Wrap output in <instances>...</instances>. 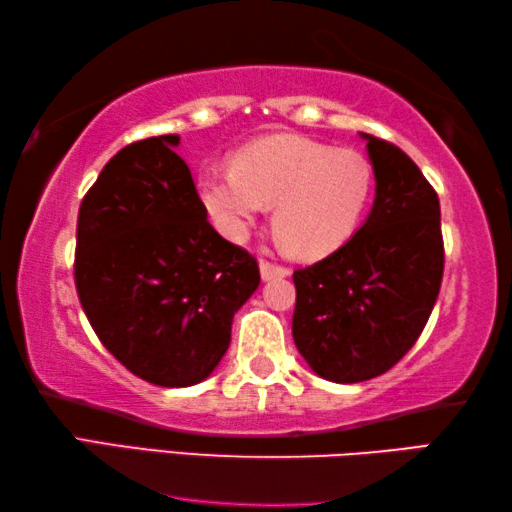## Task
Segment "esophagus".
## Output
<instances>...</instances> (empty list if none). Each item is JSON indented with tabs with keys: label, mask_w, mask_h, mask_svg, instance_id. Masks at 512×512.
Wrapping results in <instances>:
<instances>
[{
	"label": "esophagus",
	"mask_w": 512,
	"mask_h": 512,
	"mask_svg": "<svg viewBox=\"0 0 512 512\" xmlns=\"http://www.w3.org/2000/svg\"><path fill=\"white\" fill-rule=\"evenodd\" d=\"M258 267H261V276H263V281L283 279V276H288V274H290L288 267L276 265V263H272V261H265V258H261V263H258Z\"/></svg>",
	"instance_id": "34e87169"
}]
</instances>
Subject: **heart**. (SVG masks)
Masks as SVG:
<instances>
[{
  "mask_svg": "<svg viewBox=\"0 0 512 512\" xmlns=\"http://www.w3.org/2000/svg\"><path fill=\"white\" fill-rule=\"evenodd\" d=\"M374 190V170L356 149H338L301 136H267L231 156V170L197 179V192L217 229L233 240L267 206L283 247L322 258L358 229Z\"/></svg>",
  "mask_w": 512,
  "mask_h": 512,
  "instance_id": "obj_1",
  "label": "heart"
}]
</instances>
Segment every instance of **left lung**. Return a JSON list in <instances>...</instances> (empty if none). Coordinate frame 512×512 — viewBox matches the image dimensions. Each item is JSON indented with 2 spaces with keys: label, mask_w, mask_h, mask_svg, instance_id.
I'll return each instance as SVG.
<instances>
[{
  "label": "left lung",
  "mask_w": 512,
  "mask_h": 512,
  "mask_svg": "<svg viewBox=\"0 0 512 512\" xmlns=\"http://www.w3.org/2000/svg\"><path fill=\"white\" fill-rule=\"evenodd\" d=\"M367 140L376 197L363 226L324 261L292 274V338L308 367L333 383H360L397 365L438 299L445 247L440 201L392 142Z\"/></svg>",
  "instance_id": "left-lung-1"
}]
</instances>
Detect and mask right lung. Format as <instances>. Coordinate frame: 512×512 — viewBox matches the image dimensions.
<instances>
[{"label":"right lung","mask_w":512,"mask_h":512,"mask_svg":"<svg viewBox=\"0 0 512 512\" xmlns=\"http://www.w3.org/2000/svg\"><path fill=\"white\" fill-rule=\"evenodd\" d=\"M181 138L120 149L79 208L74 281L111 354L161 388L201 383L231 345L238 308L261 283L256 258L217 233Z\"/></svg>","instance_id":"obj_1"}]
</instances>
